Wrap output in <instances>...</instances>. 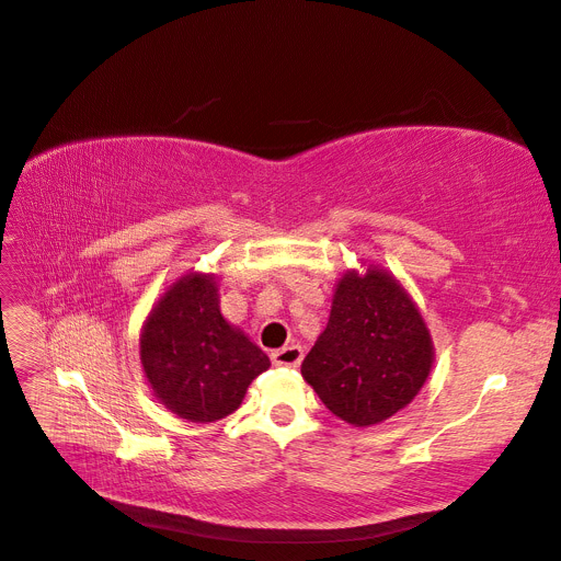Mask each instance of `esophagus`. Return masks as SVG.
<instances>
[{
	"mask_svg": "<svg viewBox=\"0 0 561 561\" xmlns=\"http://www.w3.org/2000/svg\"><path fill=\"white\" fill-rule=\"evenodd\" d=\"M301 358H304V351H301V346H297V344L283 346V348L271 353V363L278 365V367H299Z\"/></svg>",
	"mask_w": 561,
	"mask_h": 561,
	"instance_id": "34e87169",
	"label": "esophagus"
}]
</instances>
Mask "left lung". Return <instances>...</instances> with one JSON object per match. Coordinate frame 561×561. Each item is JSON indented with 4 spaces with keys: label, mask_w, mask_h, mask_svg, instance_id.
<instances>
[{
    "label": "left lung",
    "mask_w": 561,
    "mask_h": 561,
    "mask_svg": "<svg viewBox=\"0 0 561 561\" xmlns=\"http://www.w3.org/2000/svg\"><path fill=\"white\" fill-rule=\"evenodd\" d=\"M433 344L414 301L381 268L339 280L328 328L301 363L322 404L353 426H375L428 379Z\"/></svg>",
    "instance_id": "8db88e82"
}]
</instances>
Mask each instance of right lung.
Masks as SVG:
<instances>
[{
    "label": "right lung",
    "mask_w": 561,
    "mask_h": 561,
    "mask_svg": "<svg viewBox=\"0 0 561 561\" xmlns=\"http://www.w3.org/2000/svg\"><path fill=\"white\" fill-rule=\"evenodd\" d=\"M140 360L154 396L194 423L239 410L252 379L271 365L219 313L215 280L203 274L178 280L157 304L140 336Z\"/></svg>",
    "instance_id": "1"
}]
</instances>
